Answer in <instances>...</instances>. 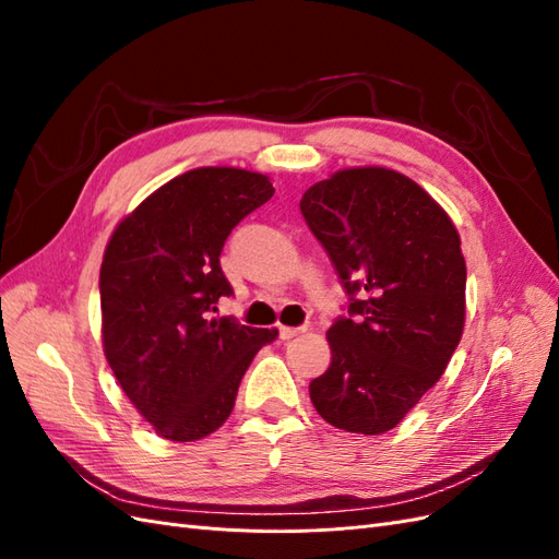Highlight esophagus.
<instances>
[{
  "instance_id": "34e87169",
  "label": "esophagus",
  "mask_w": 559,
  "mask_h": 559,
  "mask_svg": "<svg viewBox=\"0 0 559 559\" xmlns=\"http://www.w3.org/2000/svg\"><path fill=\"white\" fill-rule=\"evenodd\" d=\"M300 333H306V329H302V326H298V329L280 326V337H282V341H292V337H296V335H300Z\"/></svg>"
}]
</instances>
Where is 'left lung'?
Wrapping results in <instances>:
<instances>
[{
  "label": "left lung",
  "mask_w": 559,
  "mask_h": 559,
  "mask_svg": "<svg viewBox=\"0 0 559 559\" xmlns=\"http://www.w3.org/2000/svg\"><path fill=\"white\" fill-rule=\"evenodd\" d=\"M300 212L349 296L326 333L331 366L310 382V399L337 429L384 433L438 382L460 345V235L421 186L384 167H352L310 186Z\"/></svg>",
  "instance_id": "1"
}]
</instances>
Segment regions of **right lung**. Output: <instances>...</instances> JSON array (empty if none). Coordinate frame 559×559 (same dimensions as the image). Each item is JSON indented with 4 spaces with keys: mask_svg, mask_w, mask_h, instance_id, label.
<instances>
[{
    "mask_svg": "<svg viewBox=\"0 0 559 559\" xmlns=\"http://www.w3.org/2000/svg\"><path fill=\"white\" fill-rule=\"evenodd\" d=\"M275 189L265 175L198 167L116 226L99 267L105 357L134 408L167 441H198L228 419L245 370L277 331L214 319L233 296L222 249Z\"/></svg>",
    "mask_w": 559,
    "mask_h": 559,
    "instance_id": "right-lung-1",
    "label": "right lung"
}]
</instances>
